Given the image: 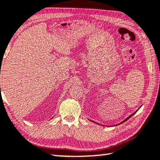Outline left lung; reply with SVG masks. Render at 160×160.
Segmentation results:
<instances>
[{
  "label": "left lung",
  "instance_id": "left-lung-1",
  "mask_svg": "<svg viewBox=\"0 0 160 160\" xmlns=\"http://www.w3.org/2000/svg\"><path fill=\"white\" fill-rule=\"evenodd\" d=\"M135 113H136V112H134V114H131V115L130 116V117H128V118H126V120H124V121H123V122H121V123H123V122H125V121H127L128 119H129V118H130L131 117H132V116H133V115H134V114H135Z\"/></svg>",
  "mask_w": 160,
  "mask_h": 160
}]
</instances>
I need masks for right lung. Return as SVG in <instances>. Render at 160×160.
<instances>
[{
    "mask_svg": "<svg viewBox=\"0 0 160 160\" xmlns=\"http://www.w3.org/2000/svg\"><path fill=\"white\" fill-rule=\"evenodd\" d=\"M0 87H1V86H0Z\"/></svg>",
    "mask_w": 160,
    "mask_h": 160,
    "instance_id": "obj_1",
    "label": "right lung"
}]
</instances>
